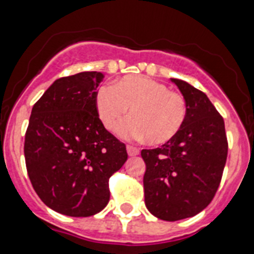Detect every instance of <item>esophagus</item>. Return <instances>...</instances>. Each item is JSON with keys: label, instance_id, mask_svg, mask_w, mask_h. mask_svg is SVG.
<instances>
[{"label": "esophagus", "instance_id": "1", "mask_svg": "<svg viewBox=\"0 0 254 254\" xmlns=\"http://www.w3.org/2000/svg\"><path fill=\"white\" fill-rule=\"evenodd\" d=\"M127 151L129 156H138L139 154V149L134 147V145H127Z\"/></svg>", "mask_w": 254, "mask_h": 254}]
</instances>
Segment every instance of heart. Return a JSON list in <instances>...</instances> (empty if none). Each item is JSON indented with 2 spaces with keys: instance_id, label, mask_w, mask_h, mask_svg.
I'll list each match as a JSON object with an SVG mask.
<instances>
[{
  "instance_id": "obj_1",
  "label": "heart",
  "mask_w": 254,
  "mask_h": 254,
  "mask_svg": "<svg viewBox=\"0 0 254 254\" xmlns=\"http://www.w3.org/2000/svg\"><path fill=\"white\" fill-rule=\"evenodd\" d=\"M96 109L109 130L130 109L131 116L119 124L118 135L123 139L147 138L151 144L173 139L187 118V102L182 94L142 75H127L112 87L101 88L96 94Z\"/></svg>"
}]
</instances>
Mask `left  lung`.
<instances>
[{"label": "left lung", "mask_w": 254, "mask_h": 254, "mask_svg": "<svg viewBox=\"0 0 254 254\" xmlns=\"http://www.w3.org/2000/svg\"><path fill=\"white\" fill-rule=\"evenodd\" d=\"M171 81L187 102L184 124L160 148L140 152L145 207L165 221L195 216L211 203L228 157L224 119L208 97L187 81Z\"/></svg>", "instance_id": "obj_1"}]
</instances>
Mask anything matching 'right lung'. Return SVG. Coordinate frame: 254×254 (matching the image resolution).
Returning a JSON list of instances; mask_svg holds the SVG:
<instances>
[{
  "mask_svg": "<svg viewBox=\"0 0 254 254\" xmlns=\"http://www.w3.org/2000/svg\"><path fill=\"white\" fill-rule=\"evenodd\" d=\"M103 74L83 71L55 80L33 106L25 133L26 171L47 207L88 217L110 200V176L127 160V147L101 123L96 94Z\"/></svg>",
  "mask_w": 254,
  "mask_h": 254,
  "instance_id": "obj_1",
  "label": "right lung"
}]
</instances>
